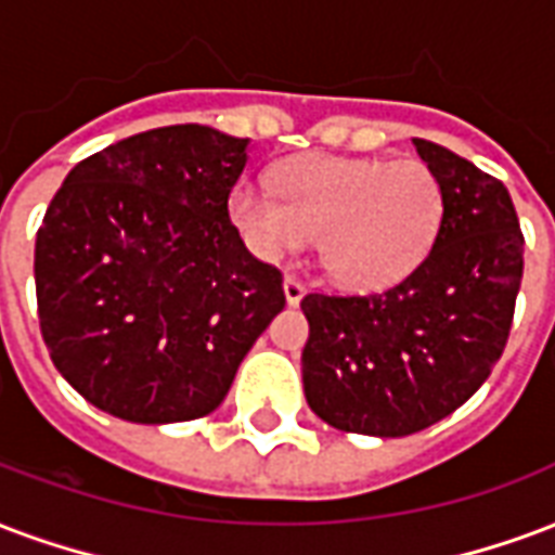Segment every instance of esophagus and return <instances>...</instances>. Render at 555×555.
<instances>
[{"mask_svg":"<svg viewBox=\"0 0 555 555\" xmlns=\"http://www.w3.org/2000/svg\"><path fill=\"white\" fill-rule=\"evenodd\" d=\"M282 288H285V299H288V306H299V302H302V297H306V285H302L297 276H285Z\"/></svg>","mask_w":555,"mask_h":555,"instance_id":"34e87169","label":"esophagus"}]
</instances>
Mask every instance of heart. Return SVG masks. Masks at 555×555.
Listing matches in <instances>:
<instances>
[{"instance_id":"b5f03b06","label":"heart","mask_w":555,"mask_h":555,"mask_svg":"<svg viewBox=\"0 0 555 555\" xmlns=\"http://www.w3.org/2000/svg\"><path fill=\"white\" fill-rule=\"evenodd\" d=\"M276 191L241 182L229 217L261 258L318 237L320 267L350 291H379L424 264L444 220L438 176L421 158H344L311 152L276 170Z\"/></svg>"}]
</instances>
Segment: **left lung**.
<instances>
[{
  "instance_id": "left-lung-1",
  "label": "left lung",
  "mask_w": 555,
  "mask_h": 555,
  "mask_svg": "<svg viewBox=\"0 0 555 555\" xmlns=\"http://www.w3.org/2000/svg\"><path fill=\"white\" fill-rule=\"evenodd\" d=\"M441 182L444 220L424 264L371 297L309 294L302 391L340 433L403 438L470 400L503 356L524 276L506 184L414 138Z\"/></svg>"
}]
</instances>
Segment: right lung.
I'll use <instances>...</instances> for the list:
<instances>
[{
  "mask_svg": "<svg viewBox=\"0 0 555 555\" xmlns=\"http://www.w3.org/2000/svg\"><path fill=\"white\" fill-rule=\"evenodd\" d=\"M249 138L164 126L76 164L35 244L40 332L102 412L182 424L215 412L270 320L282 273L229 220Z\"/></svg>",
  "mask_w": 555,
  "mask_h": 555,
  "instance_id": "right-lung-1",
  "label": "right lung"
}]
</instances>
